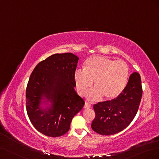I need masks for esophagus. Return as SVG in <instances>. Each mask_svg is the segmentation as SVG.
Listing matches in <instances>:
<instances>
[{"label":"esophagus","instance_id":"1","mask_svg":"<svg viewBox=\"0 0 159 159\" xmlns=\"http://www.w3.org/2000/svg\"><path fill=\"white\" fill-rule=\"evenodd\" d=\"M90 107H91V105H90L89 103H85L84 106V109H89V108H90Z\"/></svg>","mask_w":159,"mask_h":159}]
</instances>
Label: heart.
Returning a JSON list of instances; mask_svg holds the SVG:
<instances>
[{"label": "heart", "instance_id": "1", "mask_svg": "<svg viewBox=\"0 0 159 159\" xmlns=\"http://www.w3.org/2000/svg\"><path fill=\"white\" fill-rule=\"evenodd\" d=\"M128 72V66L124 61H115L105 56H91L85 61L84 70L77 69L75 72L76 91L81 96L86 95L93 82L94 89L88 95L90 100H98L101 97L110 100L124 89Z\"/></svg>", "mask_w": 159, "mask_h": 159}]
</instances>
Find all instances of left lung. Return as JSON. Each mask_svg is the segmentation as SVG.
I'll list each match as a JSON object with an SVG mask.
<instances>
[{
  "mask_svg": "<svg viewBox=\"0 0 159 159\" xmlns=\"http://www.w3.org/2000/svg\"><path fill=\"white\" fill-rule=\"evenodd\" d=\"M142 96V87L138 73H132L120 94L111 101L93 105L96 116L92 130L100 135H112L124 130L134 119Z\"/></svg>",
  "mask_w": 159,
  "mask_h": 159,
  "instance_id": "1",
  "label": "left lung"
}]
</instances>
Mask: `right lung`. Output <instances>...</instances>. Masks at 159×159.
I'll return each mask as SVG.
<instances>
[{"label": "right lung", "mask_w": 159, "mask_h": 159, "mask_svg": "<svg viewBox=\"0 0 159 159\" xmlns=\"http://www.w3.org/2000/svg\"><path fill=\"white\" fill-rule=\"evenodd\" d=\"M79 60L72 53L53 54L37 64L29 79L27 113L33 126L45 136L67 133L74 116L83 108V99L74 89ZM44 104L49 106L43 108Z\"/></svg>", "instance_id": "right-lung-1"}]
</instances>
